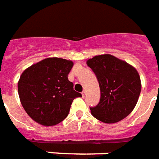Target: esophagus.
Segmentation results:
<instances>
[{"label":"esophagus","mask_w":159,"mask_h":159,"mask_svg":"<svg viewBox=\"0 0 159 159\" xmlns=\"http://www.w3.org/2000/svg\"><path fill=\"white\" fill-rule=\"evenodd\" d=\"M85 95H86V91H83V92H82V97L84 98L85 97Z\"/></svg>","instance_id":"1"}]
</instances>
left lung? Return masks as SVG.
I'll use <instances>...</instances> for the list:
<instances>
[{"label":"left lung","instance_id":"1","mask_svg":"<svg viewBox=\"0 0 159 159\" xmlns=\"http://www.w3.org/2000/svg\"><path fill=\"white\" fill-rule=\"evenodd\" d=\"M96 75L101 97L97 106L90 107L96 119L107 124L120 121L133 111L141 91L136 69L110 54L95 56L87 61Z\"/></svg>","mask_w":159,"mask_h":159}]
</instances>
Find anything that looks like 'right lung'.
I'll list each match as a JSON object with an SVG mask.
<instances>
[{
  "mask_svg": "<svg viewBox=\"0 0 159 159\" xmlns=\"http://www.w3.org/2000/svg\"><path fill=\"white\" fill-rule=\"evenodd\" d=\"M73 65L62 58H47L32 65L20 75V102L34 121L45 126L61 122L69 114L73 100L82 97L68 80Z\"/></svg>",
  "mask_w": 159,
  "mask_h": 159,
  "instance_id": "1",
  "label": "right lung"
}]
</instances>
